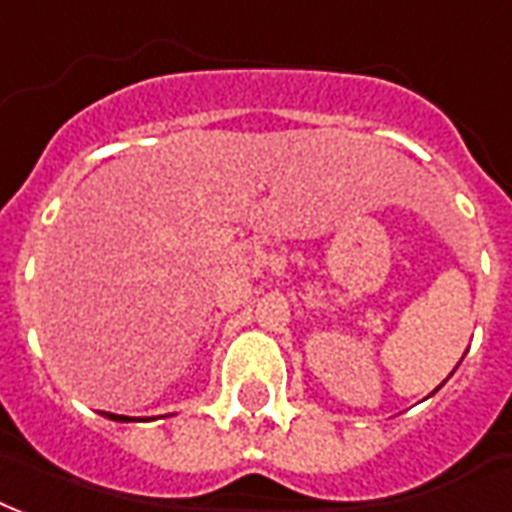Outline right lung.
I'll list each match as a JSON object with an SVG mask.
<instances>
[{
  "label": "right lung",
  "mask_w": 512,
  "mask_h": 512,
  "mask_svg": "<svg viewBox=\"0 0 512 512\" xmlns=\"http://www.w3.org/2000/svg\"><path fill=\"white\" fill-rule=\"evenodd\" d=\"M102 415H105V418H111V420H121V423L132 420V418H127V415H113V412H102Z\"/></svg>",
  "instance_id": "1"
}]
</instances>
